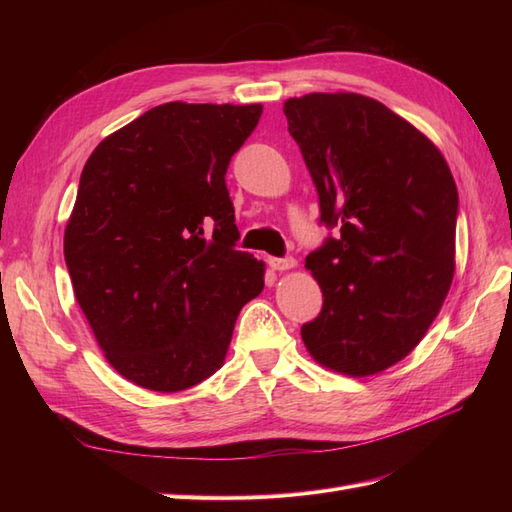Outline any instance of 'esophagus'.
<instances>
[{"label":"esophagus","instance_id":"esophagus-1","mask_svg":"<svg viewBox=\"0 0 512 512\" xmlns=\"http://www.w3.org/2000/svg\"><path fill=\"white\" fill-rule=\"evenodd\" d=\"M267 262L273 271H286V269H292L294 265H297L294 258H273L271 256V258H267Z\"/></svg>","mask_w":512,"mask_h":512}]
</instances>
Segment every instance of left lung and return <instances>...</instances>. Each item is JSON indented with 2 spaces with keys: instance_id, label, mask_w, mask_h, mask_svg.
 <instances>
[{
  "instance_id": "left-lung-1",
  "label": "left lung",
  "mask_w": 512,
  "mask_h": 512,
  "mask_svg": "<svg viewBox=\"0 0 512 512\" xmlns=\"http://www.w3.org/2000/svg\"><path fill=\"white\" fill-rule=\"evenodd\" d=\"M284 115L320 222L339 228L305 258L324 303L303 344L339 374H378L418 346L451 288L455 179L440 149L374 98L307 94Z\"/></svg>"
}]
</instances>
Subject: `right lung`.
Returning a JSON list of instances; mask_svg holds the SVG:
<instances>
[{
    "instance_id": "add662e5",
    "label": "right lung",
    "mask_w": 512,
    "mask_h": 512,
    "mask_svg": "<svg viewBox=\"0 0 512 512\" xmlns=\"http://www.w3.org/2000/svg\"><path fill=\"white\" fill-rule=\"evenodd\" d=\"M260 104L166 102L91 153L64 235L83 314L126 380L177 393L224 365L265 262L235 250L226 170Z\"/></svg>"
}]
</instances>
